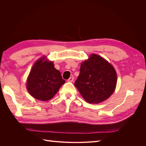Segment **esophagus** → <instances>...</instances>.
I'll use <instances>...</instances> for the list:
<instances>
[{
  "instance_id": "obj_1",
  "label": "esophagus",
  "mask_w": 146,
  "mask_h": 146,
  "mask_svg": "<svg viewBox=\"0 0 146 146\" xmlns=\"http://www.w3.org/2000/svg\"><path fill=\"white\" fill-rule=\"evenodd\" d=\"M74 77H70L68 80V82H74Z\"/></svg>"
}]
</instances>
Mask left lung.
Returning a JSON list of instances; mask_svg holds the SVG:
<instances>
[{
	"instance_id": "obj_1",
	"label": "left lung",
	"mask_w": 146,
	"mask_h": 146,
	"mask_svg": "<svg viewBox=\"0 0 146 146\" xmlns=\"http://www.w3.org/2000/svg\"><path fill=\"white\" fill-rule=\"evenodd\" d=\"M117 75L113 66L102 57L92 54L81 64L80 74L74 85L87 102L99 104L115 90Z\"/></svg>"
}]
</instances>
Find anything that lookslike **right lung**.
Listing matches in <instances>:
<instances>
[{
	"mask_svg": "<svg viewBox=\"0 0 146 146\" xmlns=\"http://www.w3.org/2000/svg\"><path fill=\"white\" fill-rule=\"evenodd\" d=\"M44 58H40L34 64L27 82V88L31 96L42 101L51 99L65 83L53 62L44 61Z\"/></svg>",
	"mask_w": 146,
	"mask_h": 146,
	"instance_id": "add662e5",
	"label": "right lung"
}]
</instances>
